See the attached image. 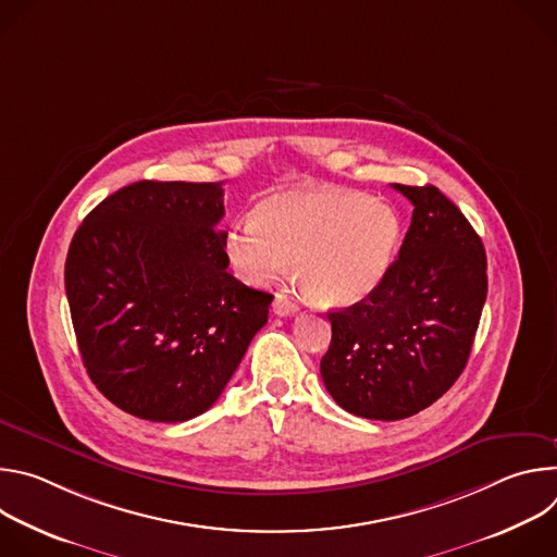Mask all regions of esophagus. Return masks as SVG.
Returning <instances> with one entry per match:
<instances>
[{
    "label": "esophagus",
    "instance_id": "obj_1",
    "mask_svg": "<svg viewBox=\"0 0 557 557\" xmlns=\"http://www.w3.org/2000/svg\"><path fill=\"white\" fill-rule=\"evenodd\" d=\"M273 310H275V314L286 317V314H295V312L299 310V306H297V301H293L290 297L277 293L275 299H273Z\"/></svg>",
    "mask_w": 557,
    "mask_h": 557
}]
</instances>
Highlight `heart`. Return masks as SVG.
Masks as SVG:
<instances>
[{
  "label": "heart",
  "mask_w": 557,
  "mask_h": 557,
  "mask_svg": "<svg viewBox=\"0 0 557 557\" xmlns=\"http://www.w3.org/2000/svg\"><path fill=\"white\" fill-rule=\"evenodd\" d=\"M401 237V218L383 200L295 187L262 198L251 222L228 226L224 253L251 284H271L297 262L299 282L314 304L350 306L389 275Z\"/></svg>",
  "instance_id": "heart-1"
}]
</instances>
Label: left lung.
<instances>
[{
    "mask_svg": "<svg viewBox=\"0 0 557 557\" xmlns=\"http://www.w3.org/2000/svg\"><path fill=\"white\" fill-rule=\"evenodd\" d=\"M412 224L389 275L366 299L331 310L322 379L350 414L408 419L454 385L467 366L487 299L479 233L434 185H394Z\"/></svg>",
    "mask_w": 557,
    "mask_h": 557,
    "instance_id": "1",
    "label": "left lung"
}]
</instances>
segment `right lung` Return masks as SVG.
<instances>
[{
  "label": "right lung",
  "instance_id": "add662e5",
  "mask_svg": "<svg viewBox=\"0 0 557 557\" xmlns=\"http://www.w3.org/2000/svg\"><path fill=\"white\" fill-rule=\"evenodd\" d=\"M222 183H132L76 228L65 293L84 366L127 414L207 412L269 320L271 293L226 273Z\"/></svg>",
  "mask_w": 557,
  "mask_h": 557
}]
</instances>
